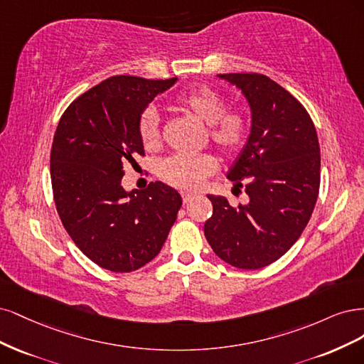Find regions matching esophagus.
I'll return each mask as SVG.
<instances>
[{
  "label": "esophagus",
  "instance_id": "esophagus-1",
  "mask_svg": "<svg viewBox=\"0 0 364 364\" xmlns=\"http://www.w3.org/2000/svg\"><path fill=\"white\" fill-rule=\"evenodd\" d=\"M181 196H183V203H184V204H189V203L192 201V199L195 198L193 193H183Z\"/></svg>",
  "mask_w": 364,
  "mask_h": 364
}]
</instances>
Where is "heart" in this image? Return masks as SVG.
Masks as SVG:
<instances>
[{"mask_svg":"<svg viewBox=\"0 0 364 364\" xmlns=\"http://www.w3.org/2000/svg\"><path fill=\"white\" fill-rule=\"evenodd\" d=\"M178 110L208 125V137L225 157H236L250 137V119L239 109H227L219 92L208 86L192 87L173 98ZM137 136L146 151H157L161 145L160 119L154 110H145L137 122ZM218 161L213 156H172L161 163L160 177L168 184L184 191H195L213 175Z\"/></svg>","mask_w":364,"mask_h":364,"instance_id":"b5f03b06","label":"heart"}]
</instances>
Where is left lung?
Listing matches in <instances>:
<instances>
[{
    "label": "left lung",
    "mask_w": 364,
    "mask_h": 364,
    "mask_svg": "<svg viewBox=\"0 0 364 364\" xmlns=\"http://www.w3.org/2000/svg\"><path fill=\"white\" fill-rule=\"evenodd\" d=\"M236 85L251 107V134L228 172L250 203L230 205L208 195L213 215L205 239L219 259L239 269H260L295 243L311 218L321 184V149L306 107L263 74H219Z\"/></svg>",
    "instance_id": "left-lung-1"
}]
</instances>
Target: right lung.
Here are the masks:
<instances>
[{
	"instance_id": "right-lung-1",
	"label": "right lung",
	"mask_w": 364,
	"mask_h": 364,
	"mask_svg": "<svg viewBox=\"0 0 364 364\" xmlns=\"http://www.w3.org/2000/svg\"><path fill=\"white\" fill-rule=\"evenodd\" d=\"M177 78L114 75L69 104L53 140L57 213L80 251L112 272H133L160 252L183 204L160 181L127 192L124 168L145 156L137 122Z\"/></svg>"
}]
</instances>
